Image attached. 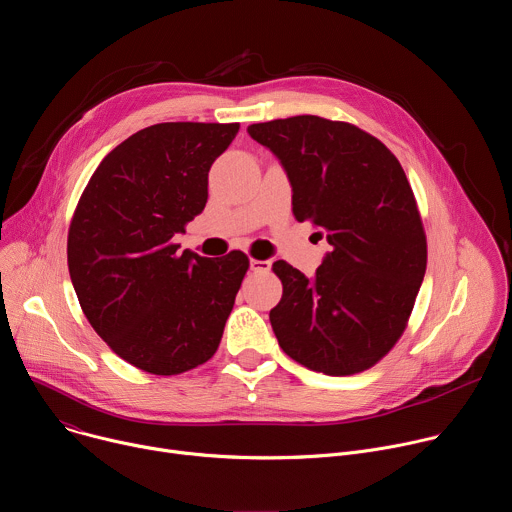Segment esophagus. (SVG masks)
I'll return each mask as SVG.
<instances>
[{"instance_id":"obj_1","label":"esophagus","mask_w":512,"mask_h":512,"mask_svg":"<svg viewBox=\"0 0 512 512\" xmlns=\"http://www.w3.org/2000/svg\"><path fill=\"white\" fill-rule=\"evenodd\" d=\"M251 269H253L255 273H267V271L271 269V261H269V259H265V261H261V259H251Z\"/></svg>"}]
</instances>
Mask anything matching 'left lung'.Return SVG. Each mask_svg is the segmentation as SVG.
<instances>
[{
	"label": "left lung",
	"mask_w": 512,
	"mask_h": 512,
	"mask_svg": "<svg viewBox=\"0 0 512 512\" xmlns=\"http://www.w3.org/2000/svg\"><path fill=\"white\" fill-rule=\"evenodd\" d=\"M291 182V210L332 251L308 279L275 261L283 294L269 312L281 350L330 377L367 371L403 336L427 267L411 184L383 141L346 121L298 115L253 123Z\"/></svg>",
	"instance_id": "8db88e82"
}]
</instances>
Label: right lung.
Here are the masks:
<instances>
[{"mask_svg": "<svg viewBox=\"0 0 512 512\" xmlns=\"http://www.w3.org/2000/svg\"><path fill=\"white\" fill-rule=\"evenodd\" d=\"M239 123H156L111 150L72 214L66 255L79 304L133 367L172 377L221 344L249 269L243 251L200 257L172 239L202 212L208 170Z\"/></svg>", "mask_w": 512, "mask_h": 512, "instance_id": "right-lung-1", "label": "right lung"}]
</instances>
